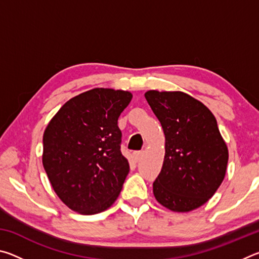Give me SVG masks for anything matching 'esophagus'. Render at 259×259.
<instances>
[{
  "label": "esophagus",
  "instance_id": "1",
  "mask_svg": "<svg viewBox=\"0 0 259 259\" xmlns=\"http://www.w3.org/2000/svg\"><path fill=\"white\" fill-rule=\"evenodd\" d=\"M143 154H144V153H143L142 151H138V152H135V153H134V157H135V160H136V162H138V161H140V159H142V156H143Z\"/></svg>",
  "mask_w": 259,
  "mask_h": 259
}]
</instances>
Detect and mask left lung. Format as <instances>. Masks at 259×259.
<instances>
[{"mask_svg":"<svg viewBox=\"0 0 259 259\" xmlns=\"http://www.w3.org/2000/svg\"><path fill=\"white\" fill-rule=\"evenodd\" d=\"M145 98L165 137L163 165L153 193L171 211H192L212 198L226 174L229 150L216 117L182 91L150 90Z\"/></svg>","mask_w":259,"mask_h":259,"instance_id":"8db88e82","label":"left lung"}]
</instances>
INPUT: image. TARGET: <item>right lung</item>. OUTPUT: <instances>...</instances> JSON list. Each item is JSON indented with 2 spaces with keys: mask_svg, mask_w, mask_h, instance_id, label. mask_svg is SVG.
<instances>
[{
  "mask_svg": "<svg viewBox=\"0 0 259 259\" xmlns=\"http://www.w3.org/2000/svg\"><path fill=\"white\" fill-rule=\"evenodd\" d=\"M129 91L95 88L60 107L43 134L42 163L56 194L73 211L95 214L115 202L129 174L117 119Z\"/></svg>",
  "mask_w": 259,
  "mask_h": 259,
  "instance_id": "right-lung-1",
  "label": "right lung"
}]
</instances>
